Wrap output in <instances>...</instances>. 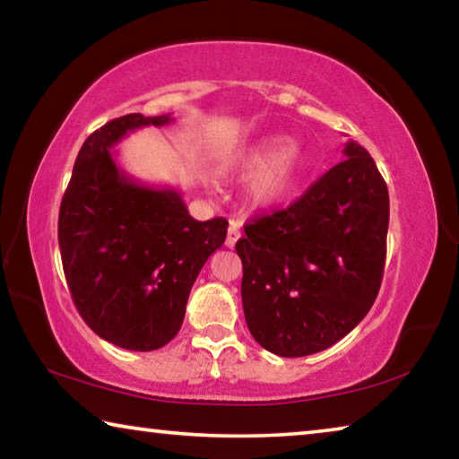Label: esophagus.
<instances>
[{"instance_id":"1","label":"esophagus","mask_w":459,"mask_h":459,"mask_svg":"<svg viewBox=\"0 0 459 459\" xmlns=\"http://www.w3.org/2000/svg\"><path fill=\"white\" fill-rule=\"evenodd\" d=\"M238 238H240V224L232 221L230 227H229V235H227V247L229 248L235 247Z\"/></svg>"}]
</instances>
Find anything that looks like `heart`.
Returning a JSON list of instances; mask_svg holds the SVG:
<instances>
[{"label":"heart","mask_w":459,"mask_h":459,"mask_svg":"<svg viewBox=\"0 0 459 459\" xmlns=\"http://www.w3.org/2000/svg\"><path fill=\"white\" fill-rule=\"evenodd\" d=\"M229 169L238 180L251 182L248 190L257 204L275 206L298 188L306 169V158L290 143V139L273 135L248 147Z\"/></svg>","instance_id":"obj_1"}]
</instances>
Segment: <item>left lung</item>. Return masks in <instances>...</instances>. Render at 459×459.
<instances>
[{
	"instance_id": "1",
	"label": "left lung",
	"mask_w": 459,
	"mask_h": 459,
	"mask_svg": "<svg viewBox=\"0 0 459 459\" xmlns=\"http://www.w3.org/2000/svg\"><path fill=\"white\" fill-rule=\"evenodd\" d=\"M344 158L290 208L245 224L237 243L248 330L285 359L336 344L380 290L388 190L362 145L348 142Z\"/></svg>"
}]
</instances>
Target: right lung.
<instances>
[{"label":"right lung","instance_id":"obj_1","mask_svg":"<svg viewBox=\"0 0 459 459\" xmlns=\"http://www.w3.org/2000/svg\"><path fill=\"white\" fill-rule=\"evenodd\" d=\"M172 115L129 113L82 143L58 214V245L74 306L89 328L126 351L166 346L184 322L194 281L229 222L192 219L176 188H153L117 164L113 147Z\"/></svg>","mask_w":459,"mask_h":459}]
</instances>
